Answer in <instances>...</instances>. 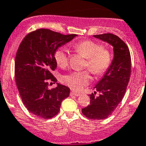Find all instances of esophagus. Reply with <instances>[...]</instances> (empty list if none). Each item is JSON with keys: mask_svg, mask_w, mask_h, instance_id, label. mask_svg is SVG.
Returning a JSON list of instances; mask_svg holds the SVG:
<instances>
[{"mask_svg": "<svg viewBox=\"0 0 146 146\" xmlns=\"http://www.w3.org/2000/svg\"><path fill=\"white\" fill-rule=\"evenodd\" d=\"M70 95H74V96H80V93H78V92H74V91H72V92H70Z\"/></svg>", "mask_w": 146, "mask_h": 146, "instance_id": "1", "label": "esophagus"}]
</instances>
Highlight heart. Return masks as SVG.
I'll use <instances>...</instances> for the list:
<instances>
[{
    "instance_id": "b5f03b06",
    "label": "heart",
    "mask_w": 146,
    "mask_h": 146,
    "mask_svg": "<svg viewBox=\"0 0 146 146\" xmlns=\"http://www.w3.org/2000/svg\"><path fill=\"white\" fill-rule=\"evenodd\" d=\"M77 53L86 58L84 67L95 76H101L109 69L111 64V54L100 44L92 40H82L73 44ZM54 60L58 66L64 68L68 64L67 51L63 47L56 48L54 54ZM63 81L71 89L80 91L90 82V76L86 70L75 71L63 77Z\"/></svg>"
}]
</instances>
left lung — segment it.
Wrapping results in <instances>:
<instances>
[{"instance_id": "8db88e82", "label": "left lung", "mask_w": 146, "mask_h": 146, "mask_svg": "<svg viewBox=\"0 0 146 146\" xmlns=\"http://www.w3.org/2000/svg\"><path fill=\"white\" fill-rule=\"evenodd\" d=\"M113 46L114 58L102 78L95 85L96 92L90 95V104L82 109L88 119L107 118L123 99L131 76L130 51L127 45L117 35L106 33L93 35ZM98 92V96H95Z\"/></svg>"}]
</instances>
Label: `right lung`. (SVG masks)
Segmentation results:
<instances>
[{"instance_id":"add662e5","label":"right lung","mask_w":146,"mask_h":146,"mask_svg":"<svg viewBox=\"0 0 146 146\" xmlns=\"http://www.w3.org/2000/svg\"><path fill=\"white\" fill-rule=\"evenodd\" d=\"M76 36L39 29L26 35L19 46L15 59L16 85L25 106L35 115L52 118L69 96L70 89L65 85L57 83L51 90L48 86L49 81H57L51 73L57 67L54 51Z\"/></svg>"}]
</instances>
